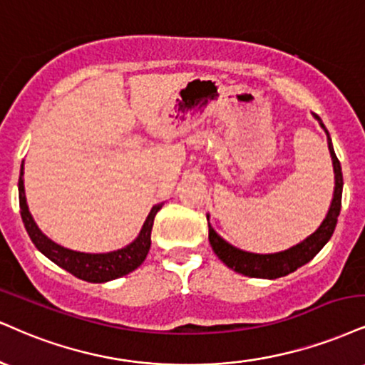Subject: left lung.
Segmentation results:
<instances>
[{"label":"left lung","mask_w":365,"mask_h":365,"mask_svg":"<svg viewBox=\"0 0 365 365\" xmlns=\"http://www.w3.org/2000/svg\"><path fill=\"white\" fill-rule=\"evenodd\" d=\"M314 117L328 135V149H330L333 171H335V192H333V200H331L330 209H328L327 217L323 219L322 226H319L313 235L308 236L304 241H301V243H297L296 247L285 250V252L269 253V255L250 253L232 247V245L227 243L226 240H222L221 236L212 230V226L209 225V243L210 247H212L214 253L217 255L219 260L226 263L230 269L238 272V274L248 275V277H257V279L284 277V275L291 274V272L297 270L299 267L306 265V263L313 260L316 255L319 253V250H322L324 245L328 243V240L331 238L333 231H335L338 216H340V209H341L344 177H341V166L335 155V149H333L330 134H328L327 127H324L322 118L318 115Z\"/></svg>","instance_id":"left-lung-1"}]
</instances>
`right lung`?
Wrapping results in <instances>:
<instances>
[{
    "label": "right lung",
    "mask_w": 365,
    "mask_h": 365,
    "mask_svg": "<svg viewBox=\"0 0 365 365\" xmlns=\"http://www.w3.org/2000/svg\"><path fill=\"white\" fill-rule=\"evenodd\" d=\"M24 165L20 170L19 180V197H20V214L24 221L25 230H27L30 240L42 255H46L51 262L59 265L74 277L86 280V282H108V280L118 279L122 275H127L129 272L138 269L144 262L146 255L151 247V230L155 222L156 212L163 207V204H158L151 209L149 216L144 221L143 230L133 243L127 247L115 250L108 253H81L73 252L54 241L47 238L43 232L35 225L32 214H30L27 199H25V187H24Z\"/></svg>",
    "instance_id": "obj_1"
}]
</instances>
